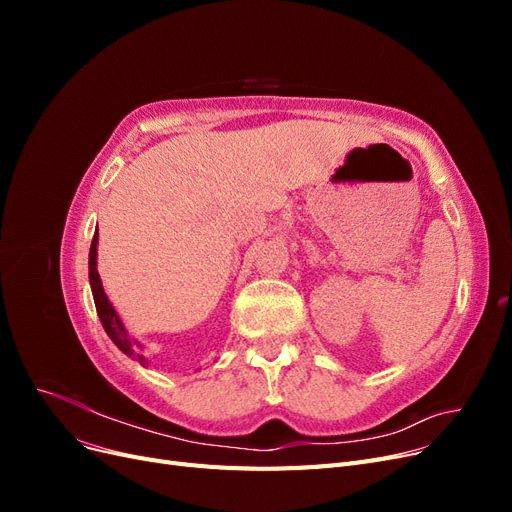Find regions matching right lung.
<instances>
[{"label": "right lung", "instance_id": "1", "mask_svg": "<svg viewBox=\"0 0 512 512\" xmlns=\"http://www.w3.org/2000/svg\"><path fill=\"white\" fill-rule=\"evenodd\" d=\"M89 284H91V294H94V303H96V312L100 316L102 327L106 331V335L113 339V344L123 352L128 354L130 359L138 361L143 367H147V359L145 356L138 352V342L128 335L126 327H123V322L119 318V314L115 312L113 303L108 301L106 292L102 288V280H100V273H98V230L94 239H91V247H89Z\"/></svg>", "mask_w": 512, "mask_h": 512}]
</instances>
